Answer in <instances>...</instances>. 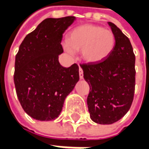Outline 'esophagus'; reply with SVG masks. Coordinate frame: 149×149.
I'll return each mask as SVG.
<instances>
[{
	"label": "esophagus",
	"instance_id": "obj_1",
	"mask_svg": "<svg viewBox=\"0 0 149 149\" xmlns=\"http://www.w3.org/2000/svg\"><path fill=\"white\" fill-rule=\"evenodd\" d=\"M79 76H80V79H83L84 78V75H83V70H82V68L80 67L79 68Z\"/></svg>",
	"mask_w": 149,
	"mask_h": 149
}]
</instances>
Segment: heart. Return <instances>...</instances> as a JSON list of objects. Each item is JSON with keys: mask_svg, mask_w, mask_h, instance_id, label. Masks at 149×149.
<instances>
[{"mask_svg": "<svg viewBox=\"0 0 149 149\" xmlns=\"http://www.w3.org/2000/svg\"><path fill=\"white\" fill-rule=\"evenodd\" d=\"M69 52L81 51V57L89 64L104 61L112 53L116 45V37L111 30L95 24H83L75 28L67 37Z\"/></svg>", "mask_w": 149, "mask_h": 149, "instance_id": "obj_1", "label": "heart"}]
</instances>
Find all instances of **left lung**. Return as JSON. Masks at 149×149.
I'll return each mask as SVG.
<instances>
[{
    "label": "left lung",
    "mask_w": 149,
    "mask_h": 149,
    "mask_svg": "<svg viewBox=\"0 0 149 149\" xmlns=\"http://www.w3.org/2000/svg\"><path fill=\"white\" fill-rule=\"evenodd\" d=\"M116 37L110 56L97 64H82L84 78L90 87L87 98L92 120L111 125L128 112L135 92V54L128 37L116 24L109 22Z\"/></svg>",
    "instance_id": "obj_1"
}]
</instances>
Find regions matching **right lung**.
<instances>
[{
	"instance_id": "add662e5",
	"label": "right lung",
	"mask_w": 149,
	"mask_h": 149,
	"mask_svg": "<svg viewBox=\"0 0 149 149\" xmlns=\"http://www.w3.org/2000/svg\"><path fill=\"white\" fill-rule=\"evenodd\" d=\"M75 17L47 18L24 37L15 59L14 84L24 112L48 121L61 114L66 97L79 81V67L65 68L58 56L64 52L63 33Z\"/></svg>"
}]
</instances>
